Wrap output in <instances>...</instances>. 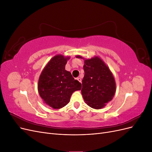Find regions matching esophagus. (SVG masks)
<instances>
[{"instance_id": "esophagus-1", "label": "esophagus", "mask_w": 152, "mask_h": 152, "mask_svg": "<svg viewBox=\"0 0 152 152\" xmlns=\"http://www.w3.org/2000/svg\"><path fill=\"white\" fill-rule=\"evenodd\" d=\"M78 81H79V82H80V83H81V82H82V80H81V79H80V78H79V77H78V78H77V79H76Z\"/></svg>"}]
</instances>
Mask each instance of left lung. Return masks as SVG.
Wrapping results in <instances>:
<instances>
[{"mask_svg":"<svg viewBox=\"0 0 152 152\" xmlns=\"http://www.w3.org/2000/svg\"><path fill=\"white\" fill-rule=\"evenodd\" d=\"M77 58L81 56H77ZM81 93L87 105L94 109L103 108L115 93V82L110 69L98 57L86 59Z\"/></svg>","mask_w":152,"mask_h":152,"instance_id":"8db88e82","label":"left lung"}]
</instances>
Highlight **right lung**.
<instances>
[{"label":"right lung","mask_w":152,"mask_h":152,"mask_svg":"<svg viewBox=\"0 0 152 152\" xmlns=\"http://www.w3.org/2000/svg\"><path fill=\"white\" fill-rule=\"evenodd\" d=\"M69 57L56 55L44 68L40 75L38 91L40 97L50 107L59 109L68 104L72 93L81 89V84L65 70Z\"/></svg>","instance_id":"right-lung-1"}]
</instances>
